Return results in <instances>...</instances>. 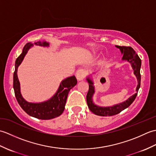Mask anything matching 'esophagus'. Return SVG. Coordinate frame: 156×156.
Masks as SVG:
<instances>
[{
  "instance_id": "esophagus-1",
  "label": "esophagus",
  "mask_w": 156,
  "mask_h": 156,
  "mask_svg": "<svg viewBox=\"0 0 156 156\" xmlns=\"http://www.w3.org/2000/svg\"><path fill=\"white\" fill-rule=\"evenodd\" d=\"M76 78H77L78 80H79V81L83 80L86 76V72L84 69H78L77 72H76Z\"/></svg>"
}]
</instances>
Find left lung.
<instances>
[{"label": "left lung", "mask_w": 156, "mask_h": 156, "mask_svg": "<svg viewBox=\"0 0 156 156\" xmlns=\"http://www.w3.org/2000/svg\"><path fill=\"white\" fill-rule=\"evenodd\" d=\"M116 47L120 49L122 54H123L122 56V59L127 60L131 64L132 68L134 70V74L136 76L138 81V84L136 88L137 93L128 98L127 101L122 102V103L118 104L112 106L110 107H101L95 105L94 102H92V96L94 93V87L93 85V82L89 78H87V81L89 84V89L88 93L87 95V102L88 107L90 109V111L93 112L94 114L98 116H103V117H107V116H112L115 115L119 114L124 109L127 108L130 106L132 102L136 98L137 95V92L139 89L140 88L141 84V74H140V68L141 65V61L138 55L136 54L134 49L131 47H127V46H119L116 45Z\"/></svg>", "instance_id": "left-lung-1"}]
</instances>
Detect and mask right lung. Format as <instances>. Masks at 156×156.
I'll use <instances>...</instances> for the list:
<instances>
[{
  "mask_svg": "<svg viewBox=\"0 0 156 156\" xmlns=\"http://www.w3.org/2000/svg\"><path fill=\"white\" fill-rule=\"evenodd\" d=\"M35 44L41 46H49L45 41H38ZM33 45L31 43H27L23 49L21 54L16 58L15 61V69L13 74V88L15 97L18 103L25 112L37 119L42 120H48L59 117L62 114L65 108L66 100L70 89L77 84V80L74 76L67 78L63 80L55 94L49 101L41 103H31L26 101L23 98L20 91V83L17 77V68L21 64L28 49Z\"/></svg>",
  "mask_w": 156,
  "mask_h": 156,
  "instance_id": "right-lung-1",
  "label": "right lung"
}]
</instances>
